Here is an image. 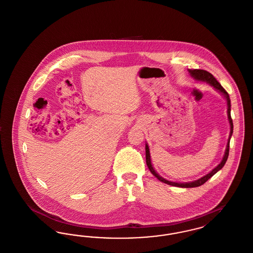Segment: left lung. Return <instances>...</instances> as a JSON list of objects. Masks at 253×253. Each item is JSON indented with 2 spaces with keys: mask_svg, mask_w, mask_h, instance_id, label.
Here are the masks:
<instances>
[{
  "mask_svg": "<svg viewBox=\"0 0 253 253\" xmlns=\"http://www.w3.org/2000/svg\"><path fill=\"white\" fill-rule=\"evenodd\" d=\"M190 75L192 76V78H193L195 81L197 82H202V83H207L208 84L212 86L216 91H218L222 96H224L227 100V105H228V120L229 122V127H230V131H229V139H228V143H227V147H226V151H225V154H224V157L222 158V161L217 165L215 168L213 169H211L209 173H207L206 175H204L203 177L197 179V180L190 181V182H174V181H169L165 178H163L161 175H159L157 172V170L154 168L153 164H152V160H151V155H150V149H149V146L148 143L146 142L145 144V151H146V164L148 166L149 169L151 170V172L157 177V179L163 183H166L168 185L170 186H174V187H179V188H194V187H199L201 185H203L205 182L209 180L212 175H214L216 173L218 170H220L221 169L224 167V165L226 164L227 160H228V157H229V141H230V137L232 135V132H233V123H232V120H231V117H230V99H229V94L226 92V90L221 86V84L218 83L216 81V79L211 74V73L208 72V71H205L202 69H189L188 70Z\"/></svg>",
  "mask_w": 253,
  "mask_h": 253,
  "instance_id": "8db88e82",
  "label": "left lung"
}]
</instances>
